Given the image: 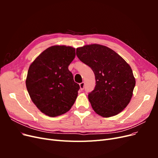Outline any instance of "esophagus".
Returning <instances> with one entry per match:
<instances>
[{
	"label": "esophagus",
	"instance_id": "34e87169",
	"mask_svg": "<svg viewBox=\"0 0 158 158\" xmlns=\"http://www.w3.org/2000/svg\"><path fill=\"white\" fill-rule=\"evenodd\" d=\"M80 89L81 90H83L84 89V82H81L80 84Z\"/></svg>",
	"mask_w": 158,
	"mask_h": 158
}]
</instances>
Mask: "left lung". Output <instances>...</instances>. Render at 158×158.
<instances>
[{"instance_id":"8db88e82","label":"left lung","mask_w":158,"mask_h":158,"mask_svg":"<svg viewBox=\"0 0 158 158\" xmlns=\"http://www.w3.org/2000/svg\"><path fill=\"white\" fill-rule=\"evenodd\" d=\"M76 55L95 74L96 85L88 94L94 111L103 117L121 113L130 102L136 84L130 65L116 52L99 44L78 47Z\"/></svg>"}]
</instances>
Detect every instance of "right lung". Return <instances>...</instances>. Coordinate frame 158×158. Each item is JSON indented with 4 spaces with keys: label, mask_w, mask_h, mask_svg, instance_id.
I'll return each instance as SVG.
<instances>
[{
    "label": "right lung",
    "mask_w": 158,
    "mask_h": 158,
    "mask_svg": "<svg viewBox=\"0 0 158 158\" xmlns=\"http://www.w3.org/2000/svg\"><path fill=\"white\" fill-rule=\"evenodd\" d=\"M75 56L74 47L55 45L43 51L30 66L26 80L27 92L46 115L63 114L76 101L80 85L69 70Z\"/></svg>",
    "instance_id": "1"
}]
</instances>
